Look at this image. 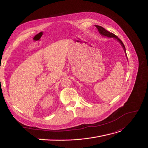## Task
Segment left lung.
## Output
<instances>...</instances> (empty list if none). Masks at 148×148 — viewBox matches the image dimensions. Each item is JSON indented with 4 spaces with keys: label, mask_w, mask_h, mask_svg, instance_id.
Returning a JSON list of instances; mask_svg holds the SVG:
<instances>
[{
    "label": "left lung",
    "mask_w": 148,
    "mask_h": 148,
    "mask_svg": "<svg viewBox=\"0 0 148 148\" xmlns=\"http://www.w3.org/2000/svg\"><path fill=\"white\" fill-rule=\"evenodd\" d=\"M95 26H96V27L98 29V31H99V34H101L102 36H104V37H109V38H114V39H116L119 43H120L121 46L122 47V48L123 49V50H124L125 51V56H126V58L128 60V58H127V53H126V50H125V45H123V42H122V40L119 39V38L116 36L115 34H114L113 33H111L110 32L108 31L107 30H106L105 29H104V27L100 26H98V25H95Z\"/></svg>",
    "instance_id": "8db88e82"
}]
</instances>
